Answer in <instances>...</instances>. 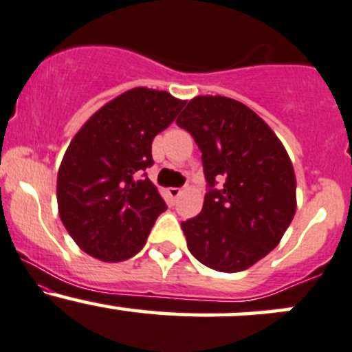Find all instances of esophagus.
<instances>
[{
	"mask_svg": "<svg viewBox=\"0 0 352 352\" xmlns=\"http://www.w3.org/2000/svg\"><path fill=\"white\" fill-rule=\"evenodd\" d=\"M168 194H170V197H172V199H177L180 194H182V188L172 187V188H168Z\"/></svg>",
	"mask_w": 352,
	"mask_h": 352,
	"instance_id": "1",
	"label": "esophagus"
}]
</instances>
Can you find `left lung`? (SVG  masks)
Segmentation results:
<instances>
[{"label": "left lung", "instance_id": "left-lung-1", "mask_svg": "<svg viewBox=\"0 0 352 352\" xmlns=\"http://www.w3.org/2000/svg\"><path fill=\"white\" fill-rule=\"evenodd\" d=\"M177 124L202 151L207 182L201 214L182 223L188 251L217 272H243L280 243L294 219L290 157L254 111L224 96L194 98Z\"/></svg>", "mask_w": 352, "mask_h": 352}]
</instances>
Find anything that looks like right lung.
<instances>
[{
	"mask_svg": "<svg viewBox=\"0 0 352 352\" xmlns=\"http://www.w3.org/2000/svg\"><path fill=\"white\" fill-rule=\"evenodd\" d=\"M186 101L135 87L96 111L77 131L57 175L58 216L82 251L123 261L145 246L165 201L145 172L151 142Z\"/></svg>",
	"mask_w": 352,
	"mask_h": 352,
	"instance_id": "right-lung-1",
	"label": "right lung"
}]
</instances>
